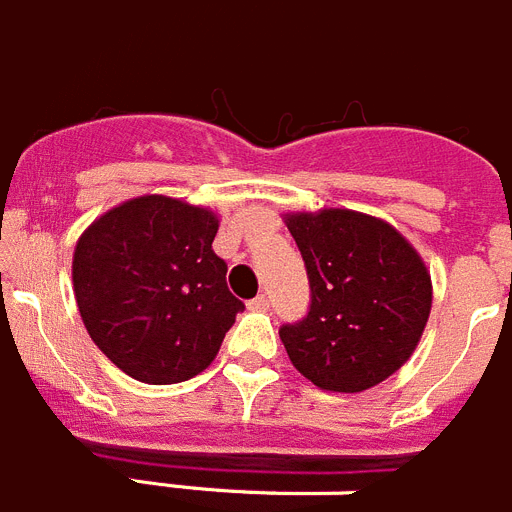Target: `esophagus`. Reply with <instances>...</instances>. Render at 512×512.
Instances as JSON below:
<instances>
[{"mask_svg":"<svg viewBox=\"0 0 512 512\" xmlns=\"http://www.w3.org/2000/svg\"><path fill=\"white\" fill-rule=\"evenodd\" d=\"M248 308H251V310H266V308H269V300H266V295H259V298H253L251 303H248Z\"/></svg>","mask_w":512,"mask_h":512,"instance_id":"esophagus-1","label":"esophagus"}]
</instances>
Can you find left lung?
<instances>
[{
    "label": "left lung",
    "instance_id": "8db88e82",
    "mask_svg": "<svg viewBox=\"0 0 512 512\" xmlns=\"http://www.w3.org/2000/svg\"><path fill=\"white\" fill-rule=\"evenodd\" d=\"M310 310L279 329L290 362L321 391L378 386L417 349L432 308L425 259L393 225L355 209L287 212Z\"/></svg>",
    "mask_w": 512,
    "mask_h": 512
}]
</instances>
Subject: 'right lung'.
<instances>
[{
  "mask_svg": "<svg viewBox=\"0 0 512 512\" xmlns=\"http://www.w3.org/2000/svg\"><path fill=\"white\" fill-rule=\"evenodd\" d=\"M217 227L209 207L144 194L100 214L77 240L72 285L82 323L134 381L168 386L207 370L243 310L212 251Z\"/></svg>",
  "mask_w": 512,
  "mask_h": 512,
  "instance_id": "right-lung-1",
  "label": "right lung"
}]
</instances>
